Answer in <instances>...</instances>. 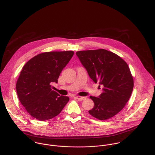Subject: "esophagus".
<instances>
[{"mask_svg":"<svg viewBox=\"0 0 155 155\" xmlns=\"http://www.w3.org/2000/svg\"><path fill=\"white\" fill-rule=\"evenodd\" d=\"M76 98L79 100V101H83V100H84L86 98V97H80V96H77Z\"/></svg>","mask_w":155,"mask_h":155,"instance_id":"obj_1","label":"esophagus"}]
</instances>
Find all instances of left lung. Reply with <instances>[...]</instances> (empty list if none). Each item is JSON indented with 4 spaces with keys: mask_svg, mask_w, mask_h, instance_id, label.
Listing matches in <instances>:
<instances>
[{
    "mask_svg": "<svg viewBox=\"0 0 155 155\" xmlns=\"http://www.w3.org/2000/svg\"><path fill=\"white\" fill-rule=\"evenodd\" d=\"M76 55L93 81L103 86L98 97H90L94 107L89 114L100 120L113 117L124 108L133 91L134 79L127 64L103 49L78 51Z\"/></svg>",
    "mask_w": 155,
    "mask_h": 155,
    "instance_id": "obj_1",
    "label": "left lung"
}]
</instances>
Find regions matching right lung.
I'll use <instances>...</instances> for the list:
<instances>
[{"label": "right lung", "instance_id": "obj_1", "mask_svg": "<svg viewBox=\"0 0 155 155\" xmlns=\"http://www.w3.org/2000/svg\"><path fill=\"white\" fill-rule=\"evenodd\" d=\"M74 55L73 51L48 52L37 55L23 67L16 83L18 99L28 113L40 121L57 116L69 101L68 97L52 90Z\"/></svg>", "mask_w": 155, "mask_h": 155}]
</instances>
